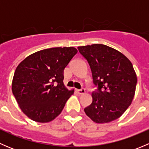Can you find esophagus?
Returning <instances> with one entry per match:
<instances>
[{
	"label": "esophagus",
	"mask_w": 149,
	"mask_h": 149,
	"mask_svg": "<svg viewBox=\"0 0 149 149\" xmlns=\"http://www.w3.org/2000/svg\"><path fill=\"white\" fill-rule=\"evenodd\" d=\"M76 92L78 93V94H84V93H85V88H82L81 89H76Z\"/></svg>",
	"instance_id": "esophagus-1"
}]
</instances>
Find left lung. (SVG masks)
Returning <instances> with one entry per match:
<instances>
[{
    "label": "left lung",
    "mask_w": 149,
    "mask_h": 149,
    "mask_svg": "<svg viewBox=\"0 0 149 149\" xmlns=\"http://www.w3.org/2000/svg\"><path fill=\"white\" fill-rule=\"evenodd\" d=\"M79 52L87 60L97 91L92 103L84 109L86 115L97 123L118 119L131 104L137 76L128 58L114 48L102 44L81 46Z\"/></svg>",
    "instance_id": "left-lung-1"
}]
</instances>
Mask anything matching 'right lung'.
<instances>
[{"instance_id":"right-lung-1","label":"right lung","mask_w":149,"mask_h":149,"mask_svg":"<svg viewBox=\"0 0 149 149\" xmlns=\"http://www.w3.org/2000/svg\"><path fill=\"white\" fill-rule=\"evenodd\" d=\"M77 52L73 47L49 48L29 55L19 64L12 92L28 118L48 123L61 113L74 92L64 86V69Z\"/></svg>"}]
</instances>
